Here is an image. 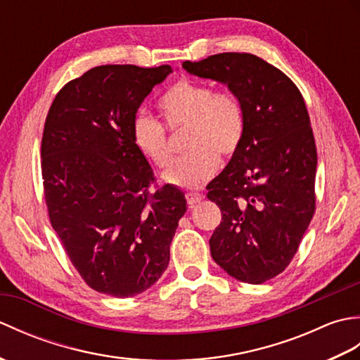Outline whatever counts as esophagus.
Returning <instances> with one entry per match:
<instances>
[{"label": "esophagus", "instance_id": "esophagus-1", "mask_svg": "<svg viewBox=\"0 0 360 360\" xmlns=\"http://www.w3.org/2000/svg\"><path fill=\"white\" fill-rule=\"evenodd\" d=\"M186 198H187V202L190 204V205H195V204H198V202H201V200H202V195L201 193H198V192H188L187 195H186Z\"/></svg>", "mask_w": 360, "mask_h": 360}]
</instances>
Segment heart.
<instances>
[{"mask_svg":"<svg viewBox=\"0 0 360 360\" xmlns=\"http://www.w3.org/2000/svg\"><path fill=\"white\" fill-rule=\"evenodd\" d=\"M159 110L172 129L187 128L190 150L165 174L170 184L200 188L217 173L219 155L231 158L246 131V111L231 91H217L207 83L182 79L160 97ZM133 141L142 155L159 168L172 165L174 155L167 129L155 117L139 114L133 122Z\"/></svg>","mask_w":360,"mask_h":360,"instance_id":"1","label":"heart"}]
</instances>
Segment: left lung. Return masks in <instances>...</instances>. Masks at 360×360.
<instances>
[{
    "label": "left lung",
    "instance_id": "obj_1",
    "mask_svg": "<svg viewBox=\"0 0 360 360\" xmlns=\"http://www.w3.org/2000/svg\"><path fill=\"white\" fill-rule=\"evenodd\" d=\"M182 68L224 83L244 105L240 148L207 186L221 209L209 243L229 275L259 285L286 269L316 212L317 150L307 105L286 74L252 53L223 52Z\"/></svg>",
    "mask_w": 360,
    "mask_h": 360
}]
</instances>
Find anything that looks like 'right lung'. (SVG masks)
I'll list each match as a JSON object with an SVG mask.
<instances>
[{"mask_svg":"<svg viewBox=\"0 0 360 360\" xmlns=\"http://www.w3.org/2000/svg\"><path fill=\"white\" fill-rule=\"evenodd\" d=\"M172 68L103 65L68 82L44 122L41 174L53 231L89 288L133 297L160 278L187 210L174 186L156 187L133 141L143 98Z\"/></svg>","mask_w":360,"mask_h":360,"instance_id":"obj_1","label":"right lung"}]
</instances>
